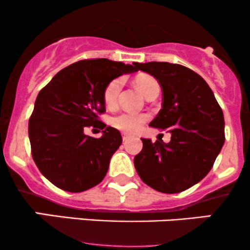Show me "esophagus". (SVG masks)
<instances>
[{
  "label": "esophagus",
  "mask_w": 250,
  "mask_h": 250,
  "mask_svg": "<svg viewBox=\"0 0 250 250\" xmlns=\"http://www.w3.org/2000/svg\"><path fill=\"white\" fill-rule=\"evenodd\" d=\"M122 139H123V141H128L129 139H130V136H129L128 134H122Z\"/></svg>",
  "instance_id": "obj_1"
}]
</instances>
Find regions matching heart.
Segmentation results:
<instances>
[{
    "label": "heart",
    "mask_w": 250,
    "mask_h": 250,
    "mask_svg": "<svg viewBox=\"0 0 250 250\" xmlns=\"http://www.w3.org/2000/svg\"><path fill=\"white\" fill-rule=\"evenodd\" d=\"M136 85L140 91L146 97L150 95L154 91L160 90V84L155 77L143 74L136 77ZM123 81L122 79H114L105 85L103 90V101L109 108H114L117 103L119 94L121 91ZM148 116L146 114H135V113H121L117 114L111 119V125L114 128L125 131L128 134H134L139 131L145 122L147 121Z\"/></svg>",
    "instance_id": "b5f03b06"
}]
</instances>
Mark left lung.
<instances>
[{
    "instance_id": "left-lung-1",
    "label": "left lung",
    "mask_w": 250,
    "mask_h": 250,
    "mask_svg": "<svg viewBox=\"0 0 250 250\" xmlns=\"http://www.w3.org/2000/svg\"><path fill=\"white\" fill-rule=\"evenodd\" d=\"M162 88V109L149 123L168 129L169 143L142 139L134 165L141 180L160 193L193 187L209 173L225 143V119L213 90L199 74L176 63H134Z\"/></svg>"
}]
</instances>
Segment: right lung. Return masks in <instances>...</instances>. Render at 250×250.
I'll list each match as a JSON object with an SVG mask.
<instances>
[{"mask_svg":"<svg viewBox=\"0 0 250 250\" xmlns=\"http://www.w3.org/2000/svg\"><path fill=\"white\" fill-rule=\"evenodd\" d=\"M135 71V65L108 59L81 60L60 70L41 89L28 128L31 155L57 188L81 193L104 179L122 136L100 121L105 111L103 90L114 79ZM90 126L102 130L103 137L85 135Z\"/></svg>","mask_w":250,"mask_h":250,"instance_id":"1","label":"right lung"}]
</instances>
